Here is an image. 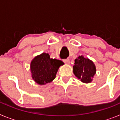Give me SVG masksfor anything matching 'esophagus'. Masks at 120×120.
<instances>
[{"label":"esophagus","mask_w":120,"mask_h":120,"mask_svg":"<svg viewBox=\"0 0 120 120\" xmlns=\"http://www.w3.org/2000/svg\"><path fill=\"white\" fill-rule=\"evenodd\" d=\"M63 61H64V63L67 64H70V60H69V59H64Z\"/></svg>","instance_id":"obj_1"}]
</instances>
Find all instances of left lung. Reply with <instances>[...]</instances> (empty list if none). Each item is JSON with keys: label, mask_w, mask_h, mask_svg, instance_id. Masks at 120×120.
<instances>
[{"label": "left lung", "mask_w": 120, "mask_h": 120, "mask_svg": "<svg viewBox=\"0 0 120 120\" xmlns=\"http://www.w3.org/2000/svg\"><path fill=\"white\" fill-rule=\"evenodd\" d=\"M96 68L93 61L80 56L75 59L73 73L83 83H90L96 74Z\"/></svg>", "instance_id": "8db88e82"}]
</instances>
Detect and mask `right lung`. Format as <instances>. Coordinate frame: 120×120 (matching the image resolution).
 Instances as JSON below:
<instances>
[{
  "label": "right lung",
  "mask_w": 120,
  "mask_h": 120,
  "mask_svg": "<svg viewBox=\"0 0 120 120\" xmlns=\"http://www.w3.org/2000/svg\"><path fill=\"white\" fill-rule=\"evenodd\" d=\"M63 64L61 60L52 59L48 53H43L36 56L30 64L33 79L40 85L50 83L55 79L58 68Z\"/></svg>",
  "instance_id": "right-lung-1"
}]
</instances>
